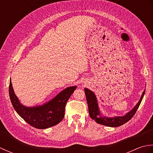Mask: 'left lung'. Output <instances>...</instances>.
<instances>
[{"mask_svg": "<svg viewBox=\"0 0 153 153\" xmlns=\"http://www.w3.org/2000/svg\"><path fill=\"white\" fill-rule=\"evenodd\" d=\"M85 93L86 95L87 105H88L89 108V114L91 118L95 121L99 123V124L109 126V127H118L124 124L125 123L128 122L129 120H130L133 116H134L137 110L138 109L139 105L141 102V100L143 98L145 95V91L143 93L141 97V99L135 106L133 108L131 111L127 113L123 116H116L113 118H108L106 116H102L100 112L99 108L98 106V102L96 98V96L93 92L88 89H84Z\"/></svg>", "mask_w": 153, "mask_h": 153, "instance_id": "8db88e82", "label": "left lung"}]
</instances>
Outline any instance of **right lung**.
Returning a JSON list of instances; mask_svg holds the SVG:
<instances>
[{"label": "right lung", "instance_id": "right-lung-1", "mask_svg": "<svg viewBox=\"0 0 153 153\" xmlns=\"http://www.w3.org/2000/svg\"><path fill=\"white\" fill-rule=\"evenodd\" d=\"M76 87V86L67 87L53 99L42 106L27 107L22 105L16 96L10 79L9 95L16 112L25 122L35 128L46 129L58 124L62 120L66 104Z\"/></svg>", "mask_w": 153, "mask_h": 153}]
</instances>
